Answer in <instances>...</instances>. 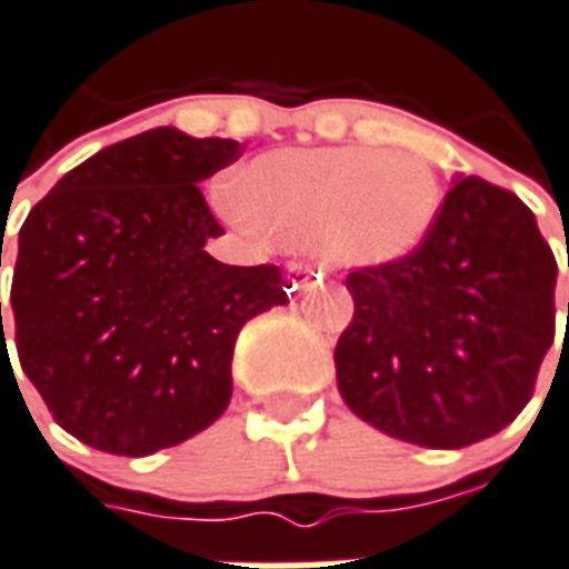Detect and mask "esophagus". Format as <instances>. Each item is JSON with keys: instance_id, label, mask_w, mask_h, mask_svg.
<instances>
[{"instance_id": "obj_1", "label": "esophagus", "mask_w": 569, "mask_h": 569, "mask_svg": "<svg viewBox=\"0 0 569 569\" xmlns=\"http://www.w3.org/2000/svg\"><path fill=\"white\" fill-rule=\"evenodd\" d=\"M310 283H313V268H310V264H286V286H289V292H301V289H307Z\"/></svg>"}]
</instances>
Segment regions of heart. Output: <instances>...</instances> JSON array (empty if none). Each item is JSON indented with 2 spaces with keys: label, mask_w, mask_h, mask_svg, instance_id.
<instances>
[{
  "label": "heart",
  "mask_w": 569,
  "mask_h": 569,
  "mask_svg": "<svg viewBox=\"0 0 569 569\" xmlns=\"http://www.w3.org/2000/svg\"><path fill=\"white\" fill-rule=\"evenodd\" d=\"M226 208L289 247L352 268L410 259L440 217V180L428 159L373 147L273 150L252 159Z\"/></svg>",
  "instance_id": "1"
}]
</instances>
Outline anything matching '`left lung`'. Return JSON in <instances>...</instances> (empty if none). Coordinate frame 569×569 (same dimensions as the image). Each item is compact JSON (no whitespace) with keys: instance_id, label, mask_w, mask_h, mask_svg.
<instances>
[{"instance_id":"8db88e82","label":"left lung","mask_w":569,"mask_h":569,"mask_svg":"<svg viewBox=\"0 0 569 569\" xmlns=\"http://www.w3.org/2000/svg\"><path fill=\"white\" fill-rule=\"evenodd\" d=\"M555 277L531 208L458 178L410 259L347 273L356 313L335 347L347 407L428 449L498 435L531 401L552 347Z\"/></svg>"}]
</instances>
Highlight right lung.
Returning a JSON list of instances; mask_svg holds the SVG:
<instances>
[{
	"instance_id": "obj_1",
	"label": "right lung",
	"mask_w": 569,
	"mask_h": 569,
	"mask_svg": "<svg viewBox=\"0 0 569 569\" xmlns=\"http://www.w3.org/2000/svg\"><path fill=\"white\" fill-rule=\"evenodd\" d=\"M238 156L231 138L159 126L71 168L29 210L0 352L14 338L23 373L81 443L141 458L204 431L229 407L241 328L289 301L277 264L204 250L222 226L199 183Z\"/></svg>"
}]
</instances>
